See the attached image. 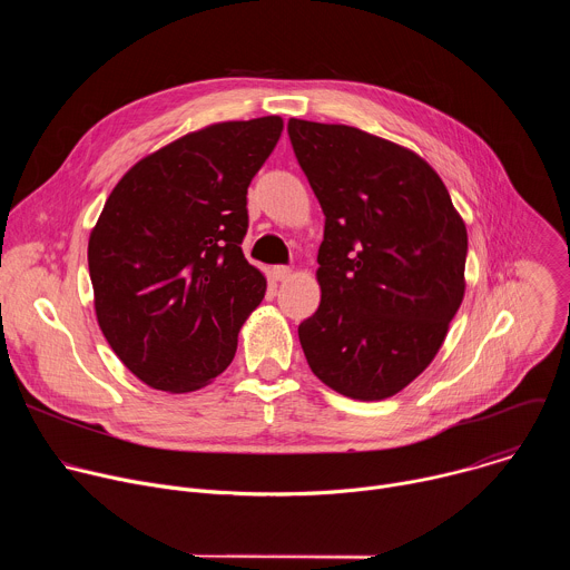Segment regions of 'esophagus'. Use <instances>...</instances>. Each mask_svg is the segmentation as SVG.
I'll use <instances>...</instances> for the list:
<instances>
[{
  "label": "esophagus",
  "instance_id": "obj_1",
  "mask_svg": "<svg viewBox=\"0 0 570 570\" xmlns=\"http://www.w3.org/2000/svg\"><path fill=\"white\" fill-rule=\"evenodd\" d=\"M271 275H273L275 282H286V279H291L293 271H291L288 266H275V268L271 271Z\"/></svg>",
  "mask_w": 570,
  "mask_h": 570
}]
</instances>
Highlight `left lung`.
Here are the masks:
<instances>
[{
  "label": "left lung",
  "mask_w": 570,
  "mask_h": 570,
  "mask_svg": "<svg viewBox=\"0 0 570 570\" xmlns=\"http://www.w3.org/2000/svg\"><path fill=\"white\" fill-rule=\"evenodd\" d=\"M288 137L324 212L322 297L297 330L306 363L345 396L387 399L431 365L462 304L464 220L411 148L304 119Z\"/></svg>",
  "instance_id": "1"
}]
</instances>
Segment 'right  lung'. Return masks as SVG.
I'll use <instances>...</instances> for the list:
<instances>
[{"mask_svg":"<svg viewBox=\"0 0 570 570\" xmlns=\"http://www.w3.org/2000/svg\"><path fill=\"white\" fill-rule=\"evenodd\" d=\"M284 121H220L144 159L117 183L88 243L99 327L146 385L194 392L232 363L266 295L243 257L248 187Z\"/></svg>","mask_w":570,"mask_h":570,"instance_id":"right-lung-1","label":"right lung"}]
</instances>
